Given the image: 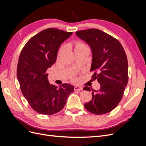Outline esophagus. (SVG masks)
<instances>
[{
	"label": "esophagus",
	"instance_id": "1",
	"mask_svg": "<svg viewBox=\"0 0 146 146\" xmlns=\"http://www.w3.org/2000/svg\"><path fill=\"white\" fill-rule=\"evenodd\" d=\"M83 90V88H82V87H80V86H76L74 87V90L75 91H82Z\"/></svg>",
	"mask_w": 146,
	"mask_h": 146
}]
</instances>
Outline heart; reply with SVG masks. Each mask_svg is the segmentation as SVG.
I'll list each match as a JSON object with an SVG mask.
<instances>
[{"mask_svg":"<svg viewBox=\"0 0 146 146\" xmlns=\"http://www.w3.org/2000/svg\"><path fill=\"white\" fill-rule=\"evenodd\" d=\"M74 46H75V51L83 49V48H88V49H89V47H88V46L86 44L81 41H76L75 42ZM62 50H63V47H61L58 50V55H60Z\"/></svg>","mask_w":146,"mask_h":146,"instance_id":"1","label":"heart"}]
</instances>
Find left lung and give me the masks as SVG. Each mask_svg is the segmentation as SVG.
I'll return each mask as SVG.
<instances>
[{
  "mask_svg": "<svg viewBox=\"0 0 146 146\" xmlns=\"http://www.w3.org/2000/svg\"><path fill=\"white\" fill-rule=\"evenodd\" d=\"M90 45L92 53V78L100 84L98 91L91 90L92 99L84 107L90 113L100 115L110 113L121 100L128 83V61L125 52L117 39L99 29L76 32ZM84 90L90 91L88 86Z\"/></svg>",
  "mask_w": 146,
  "mask_h": 146,
  "instance_id": "obj_1",
  "label": "left lung"
}]
</instances>
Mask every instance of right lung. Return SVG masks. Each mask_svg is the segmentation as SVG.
Returning <instances> with one entry per match:
<instances>
[{"label":"right lung","instance_id":"add662e5","mask_svg":"<svg viewBox=\"0 0 146 146\" xmlns=\"http://www.w3.org/2000/svg\"><path fill=\"white\" fill-rule=\"evenodd\" d=\"M72 32L49 28L31 38L22 49L17 66V77L22 93L37 113L52 115L60 111L74 88L50 85L47 70L56 61L61 44Z\"/></svg>","mask_w":146,"mask_h":146}]
</instances>
